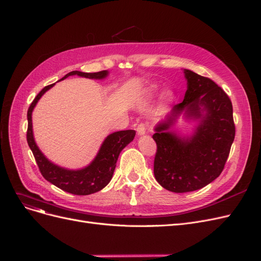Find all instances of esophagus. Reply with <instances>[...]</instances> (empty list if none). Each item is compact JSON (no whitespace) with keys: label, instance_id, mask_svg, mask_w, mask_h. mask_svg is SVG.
Wrapping results in <instances>:
<instances>
[{"label":"esophagus","instance_id":"34e87169","mask_svg":"<svg viewBox=\"0 0 261 261\" xmlns=\"http://www.w3.org/2000/svg\"><path fill=\"white\" fill-rule=\"evenodd\" d=\"M146 132V125L145 123H140L138 127H137V133L138 136H144Z\"/></svg>","mask_w":261,"mask_h":261}]
</instances>
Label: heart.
<instances>
[{
	"label": "heart",
	"mask_w": 261,
	"mask_h": 261,
	"mask_svg": "<svg viewBox=\"0 0 261 261\" xmlns=\"http://www.w3.org/2000/svg\"><path fill=\"white\" fill-rule=\"evenodd\" d=\"M156 89H157V87L156 86H152V87H150V88H148L147 92H148V94L152 95L153 93L156 92ZM162 99L165 100V101H170L172 99V93L170 91H165V92L162 93Z\"/></svg>",
	"instance_id": "obj_1"
}]
</instances>
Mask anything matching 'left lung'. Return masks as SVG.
Returning <instances> with one entry per match:
<instances>
[{"mask_svg": "<svg viewBox=\"0 0 261 261\" xmlns=\"http://www.w3.org/2000/svg\"><path fill=\"white\" fill-rule=\"evenodd\" d=\"M184 74V100L158 122L152 136L157 144L153 174L163 188L180 194L203 188L220 175L236 136L227 93L207 77L186 69ZM180 113L198 121L190 137L171 129Z\"/></svg>", "mask_w": 261, "mask_h": 261, "instance_id": "left-lung-1", "label": "left lung"}]
</instances>
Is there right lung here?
Returning a JSON list of instances; mask_svg holds the SVG:
<instances>
[{"instance_id": "1", "label": "right lung", "mask_w": 261, "mask_h": 261, "mask_svg": "<svg viewBox=\"0 0 261 261\" xmlns=\"http://www.w3.org/2000/svg\"><path fill=\"white\" fill-rule=\"evenodd\" d=\"M72 75H79L90 80H103L109 75V72L101 71L96 73H84L80 71H72L62 77L60 81H63L66 77ZM54 86L55 84H51L43 88L41 92L35 96V99L28 110L27 141L29 147L31 148L38 169H40L42 175L46 180L51 182L58 188L73 195L87 196L94 194V192L103 189L111 181L119 153L130 142L133 141L134 137H136V131L123 130L110 134L102 143L98 153L90 162V165L83 169L69 170L55 165V163L48 160L40 148L37 147L32 129V112L35 105L38 100L42 98V95Z\"/></svg>"}]
</instances>
